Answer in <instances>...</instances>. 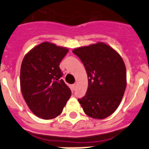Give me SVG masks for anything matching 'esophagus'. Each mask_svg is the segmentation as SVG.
<instances>
[{
    "instance_id": "1",
    "label": "esophagus",
    "mask_w": 149,
    "mask_h": 149,
    "mask_svg": "<svg viewBox=\"0 0 149 149\" xmlns=\"http://www.w3.org/2000/svg\"><path fill=\"white\" fill-rule=\"evenodd\" d=\"M76 88H77V84H73L72 86V91H74V90H76Z\"/></svg>"
}]
</instances>
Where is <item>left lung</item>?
Returning a JSON list of instances; mask_svg holds the SVG:
<instances>
[{
	"mask_svg": "<svg viewBox=\"0 0 149 149\" xmlns=\"http://www.w3.org/2000/svg\"><path fill=\"white\" fill-rule=\"evenodd\" d=\"M84 64L88 88L78 101L85 113L95 119H104L119 106L127 86V70L122 57L102 42L72 51Z\"/></svg>",
	"mask_w": 149,
	"mask_h": 149,
	"instance_id": "1",
	"label": "left lung"
}]
</instances>
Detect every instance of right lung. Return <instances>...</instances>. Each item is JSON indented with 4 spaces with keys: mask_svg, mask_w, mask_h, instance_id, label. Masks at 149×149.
<instances>
[{
    "mask_svg": "<svg viewBox=\"0 0 149 149\" xmlns=\"http://www.w3.org/2000/svg\"><path fill=\"white\" fill-rule=\"evenodd\" d=\"M68 51L46 42L32 48L22 60L21 92L32 113L42 119H53L61 114L71 95L59 67Z\"/></svg>",
    "mask_w": 149,
    "mask_h": 149,
    "instance_id": "1",
    "label": "right lung"
}]
</instances>
